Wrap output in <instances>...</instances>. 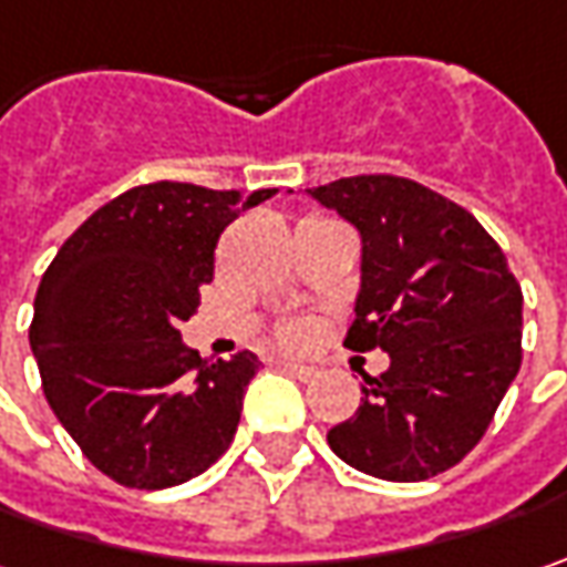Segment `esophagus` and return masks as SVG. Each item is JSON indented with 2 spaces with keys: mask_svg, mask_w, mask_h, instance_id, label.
Masks as SVG:
<instances>
[{
  "mask_svg": "<svg viewBox=\"0 0 567 567\" xmlns=\"http://www.w3.org/2000/svg\"><path fill=\"white\" fill-rule=\"evenodd\" d=\"M279 368H282L285 374L298 378V381H313V378H317V368H310V364H298V361H279Z\"/></svg>",
  "mask_w": 567,
  "mask_h": 567,
  "instance_id": "1",
  "label": "esophagus"
}]
</instances>
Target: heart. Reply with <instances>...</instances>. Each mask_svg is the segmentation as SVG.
Wrapping results in <instances>:
<instances>
[{
    "label": "heart",
    "instance_id": "1",
    "mask_svg": "<svg viewBox=\"0 0 567 567\" xmlns=\"http://www.w3.org/2000/svg\"><path fill=\"white\" fill-rule=\"evenodd\" d=\"M279 339H282L285 346H291V349H301V346H308L310 327L308 323H285L282 330H279Z\"/></svg>",
    "mask_w": 567,
    "mask_h": 567
}]
</instances>
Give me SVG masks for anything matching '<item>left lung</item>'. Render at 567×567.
Segmentation results:
<instances>
[{"label": "left lung", "instance_id": "left-lung-1", "mask_svg": "<svg viewBox=\"0 0 567 567\" xmlns=\"http://www.w3.org/2000/svg\"><path fill=\"white\" fill-rule=\"evenodd\" d=\"M308 193L361 231L346 346L390 355L327 434L332 454L378 480H431L480 444L520 371V282L495 237L429 186L361 174Z\"/></svg>", "mask_w": 567, "mask_h": 567}]
</instances>
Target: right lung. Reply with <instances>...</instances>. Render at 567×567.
<instances>
[{
    "label": "right lung",
    "instance_id": "add662e5",
    "mask_svg": "<svg viewBox=\"0 0 567 567\" xmlns=\"http://www.w3.org/2000/svg\"><path fill=\"white\" fill-rule=\"evenodd\" d=\"M269 196L276 189L133 186L47 266L31 320L43 396L113 482L171 488L231 447L259 358L203 361L184 346L181 323L215 276L221 231Z\"/></svg>",
    "mask_w": 567,
    "mask_h": 567
}]
</instances>
